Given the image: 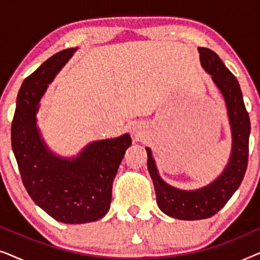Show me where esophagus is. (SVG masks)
Returning a JSON list of instances; mask_svg holds the SVG:
<instances>
[{
	"label": "esophagus",
	"mask_w": 260,
	"mask_h": 260,
	"mask_svg": "<svg viewBox=\"0 0 260 260\" xmlns=\"http://www.w3.org/2000/svg\"><path fill=\"white\" fill-rule=\"evenodd\" d=\"M133 134L135 135V136H136V137H138V136H140V135H141V133H140V130H138V129H134V131H133Z\"/></svg>",
	"instance_id": "34e87169"
}]
</instances>
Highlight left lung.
<instances>
[{"label": "left lung", "instance_id": "8db88e82", "mask_svg": "<svg viewBox=\"0 0 260 260\" xmlns=\"http://www.w3.org/2000/svg\"><path fill=\"white\" fill-rule=\"evenodd\" d=\"M199 52L202 66L211 74L225 98L232 127L233 148L229 166L221 175L209 186L193 191L176 189L163 182L157 174L150 149L147 148L148 170L154 182L158 207L169 216L182 220L207 219L216 214L239 188L248 163L251 125L240 85L215 52L205 47L199 48Z\"/></svg>", "mask_w": 260, "mask_h": 260}]
</instances>
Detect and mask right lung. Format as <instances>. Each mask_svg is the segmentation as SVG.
I'll return each mask as SVG.
<instances>
[{
    "label": "right lung",
    "instance_id": "1",
    "mask_svg": "<svg viewBox=\"0 0 260 260\" xmlns=\"http://www.w3.org/2000/svg\"><path fill=\"white\" fill-rule=\"evenodd\" d=\"M74 51L58 52L24 79L12 122V148L24 188L39 207L63 223L97 221L108 213L113 180L131 144L127 134L97 141L74 159L59 158L46 149L35 125L38 104Z\"/></svg>",
    "mask_w": 260,
    "mask_h": 260
}]
</instances>
